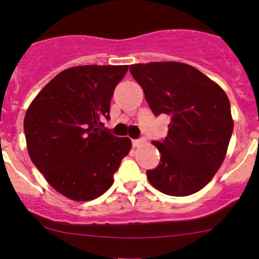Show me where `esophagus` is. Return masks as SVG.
<instances>
[{"instance_id":"esophagus-1","label":"esophagus","mask_w":259,"mask_h":259,"mask_svg":"<svg viewBox=\"0 0 259 259\" xmlns=\"http://www.w3.org/2000/svg\"><path fill=\"white\" fill-rule=\"evenodd\" d=\"M143 142H145L143 140H133V146L134 147H139V146L142 145Z\"/></svg>"}]
</instances>
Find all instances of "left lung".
Returning a JSON list of instances; mask_svg holds the SVG:
<instances>
[{
	"label": "left lung",
	"instance_id": "1",
	"mask_svg": "<svg viewBox=\"0 0 259 259\" xmlns=\"http://www.w3.org/2000/svg\"><path fill=\"white\" fill-rule=\"evenodd\" d=\"M155 116H169L158 167L147 171L154 188L169 196H189L204 188L227 153L233 118L227 94L217 82L181 62L130 65Z\"/></svg>",
	"mask_w": 259,
	"mask_h": 259
}]
</instances>
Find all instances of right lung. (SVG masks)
Here are the masks:
<instances>
[{"label": "right lung", "mask_w": 259, "mask_h": 259, "mask_svg": "<svg viewBox=\"0 0 259 259\" xmlns=\"http://www.w3.org/2000/svg\"><path fill=\"white\" fill-rule=\"evenodd\" d=\"M129 65H78L57 74L29 104L24 119L32 162L52 188L77 202L98 198L132 149L103 129L113 91Z\"/></svg>", "instance_id": "right-lung-1"}]
</instances>
